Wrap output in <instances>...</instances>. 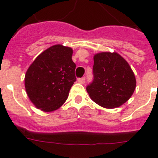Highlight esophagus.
I'll use <instances>...</instances> for the list:
<instances>
[{"mask_svg": "<svg viewBox=\"0 0 158 158\" xmlns=\"http://www.w3.org/2000/svg\"><path fill=\"white\" fill-rule=\"evenodd\" d=\"M77 81L81 84H84L85 81V77H81V78H78L77 79Z\"/></svg>", "mask_w": 158, "mask_h": 158, "instance_id": "34e87169", "label": "esophagus"}]
</instances>
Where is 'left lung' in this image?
Wrapping results in <instances>:
<instances>
[{"label":"left lung","instance_id":"8db88e82","mask_svg":"<svg viewBox=\"0 0 158 158\" xmlns=\"http://www.w3.org/2000/svg\"><path fill=\"white\" fill-rule=\"evenodd\" d=\"M93 80L86 87L90 98L101 107L115 108L134 93L136 80L126 60L117 53L95 54Z\"/></svg>","mask_w":158,"mask_h":158}]
</instances>
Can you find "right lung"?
I'll list each match as a JSON object with an SVG mask.
<instances>
[{"label": "right lung", "instance_id": "add662e5", "mask_svg": "<svg viewBox=\"0 0 158 158\" xmlns=\"http://www.w3.org/2000/svg\"><path fill=\"white\" fill-rule=\"evenodd\" d=\"M73 50L62 45L47 49L35 58L25 75V89L31 101L43 111L59 108L76 81Z\"/></svg>", "mask_w": 158, "mask_h": 158}]
</instances>
